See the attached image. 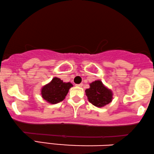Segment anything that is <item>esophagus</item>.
Returning a JSON list of instances; mask_svg holds the SVG:
<instances>
[{
	"label": "esophagus",
	"mask_w": 154,
	"mask_h": 154,
	"mask_svg": "<svg viewBox=\"0 0 154 154\" xmlns=\"http://www.w3.org/2000/svg\"><path fill=\"white\" fill-rule=\"evenodd\" d=\"M83 85H84L83 84H78V85H76V86H79V87H82Z\"/></svg>",
	"instance_id": "obj_1"
}]
</instances>
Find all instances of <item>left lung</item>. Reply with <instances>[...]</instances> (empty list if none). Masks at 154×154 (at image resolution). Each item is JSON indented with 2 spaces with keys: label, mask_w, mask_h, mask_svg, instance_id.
Returning <instances> with one entry per match:
<instances>
[{
  "label": "left lung",
  "mask_w": 154,
  "mask_h": 154,
  "mask_svg": "<svg viewBox=\"0 0 154 154\" xmlns=\"http://www.w3.org/2000/svg\"><path fill=\"white\" fill-rule=\"evenodd\" d=\"M90 87L85 90L88 102L97 107H104L113 99V92L100 80L89 84Z\"/></svg>",
  "instance_id": "left-lung-1"
}]
</instances>
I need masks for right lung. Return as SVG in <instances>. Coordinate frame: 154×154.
Masks as SVG:
<instances>
[{
  "label": "right lung",
  "instance_id": "obj_1",
  "mask_svg": "<svg viewBox=\"0 0 154 154\" xmlns=\"http://www.w3.org/2000/svg\"><path fill=\"white\" fill-rule=\"evenodd\" d=\"M72 86L71 83L63 82L59 78L54 77L50 82L42 87V97L50 104H57L65 99Z\"/></svg>",
  "mask_w": 154,
  "mask_h": 154
}]
</instances>
